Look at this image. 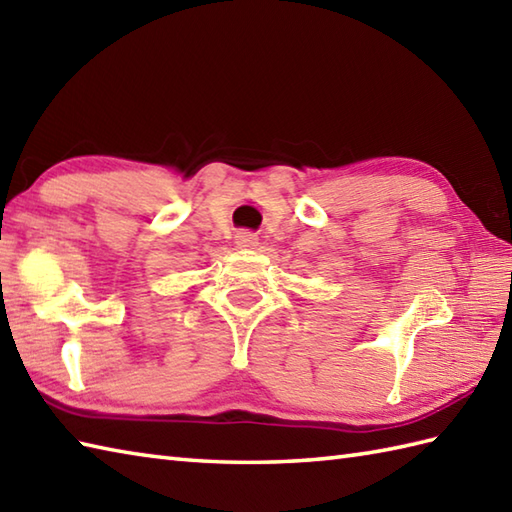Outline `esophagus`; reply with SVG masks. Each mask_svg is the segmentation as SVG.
<instances>
[{
	"label": "esophagus",
	"instance_id": "34e87169",
	"mask_svg": "<svg viewBox=\"0 0 512 512\" xmlns=\"http://www.w3.org/2000/svg\"><path fill=\"white\" fill-rule=\"evenodd\" d=\"M257 235L255 233H250V231H239L237 235H235V244L239 246V248H253V246H257Z\"/></svg>",
	"mask_w": 512,
	"mask_h": 512
}]
</instances>
